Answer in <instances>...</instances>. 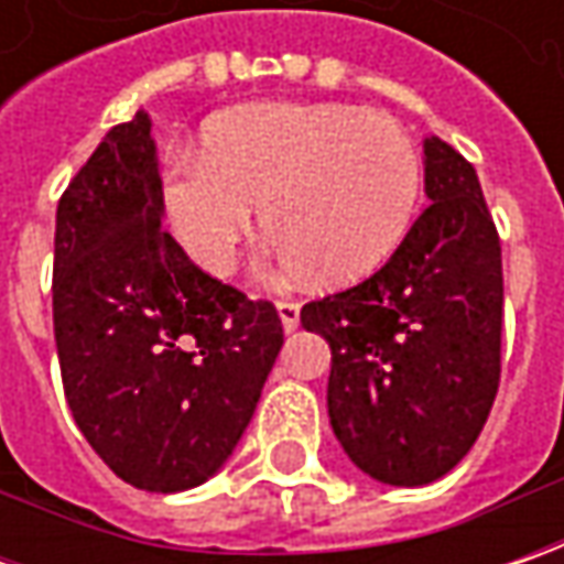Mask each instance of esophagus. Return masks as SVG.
<instances>
[{"instance_id": "1", "label": "esophagus", "mask_w": 564, "mask_h": 564, "mask_svg": "<svg viewBox=\"0 0 564 564\" xmlns=\"http://www.w3.org/2000/svg\"><path fill=\"white\" fill-rule=\"evenodd\" d=\"M275 311H279V319H282V329L285 333H294L301 326V304L297 301H279Z\"/></svg>"}]
</instances>
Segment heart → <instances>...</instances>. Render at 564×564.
Here are the masks:
<instances>
[{"instance_id": "1", "label": "heart", "mask_w": 564, "mask_h": 564, "mask_svg": "<svg viewBox=\"0 0 564 564\" xmlns=\"http://www.w3.org/2000/svg\"><path fill=\"white\" fill-rule=\"evenodd\" d=\"M421 185V153L395 119L345 102L263 99L206 121L200 153H178L165 169L163 209L187 257L228 275L260 206L272 263L338 289L399 250Z\"/></svg>"}]
</instances>
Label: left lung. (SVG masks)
Listing matches in <instances>:
<instances>
[{
    "label": "left lung",
    "instance_id": "1",
    "mask_svg": "<svg viewBox=\"0 0 564 564\" xmlns=\"http://www.w3.org/2000/svg\"><path fill=\"white\" fill-rule=\"evenodd\" d=\"M430 206L386 267L311 301L301 326L329 341V423L389 487L440 480L477 443L499 389L502 248L474 165L423 138Z\"/></svg>",
    "mask_w": 564,
    "mask_h": 564
}]
</instances>
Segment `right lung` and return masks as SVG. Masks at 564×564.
<instances>
[{"label":"right lung","instance_id":"obj_1","mask_svg":"<svg viewBox=\"0 0 564 564\" xmlns=\"http://www.w3.org/2000/svg\"><path fill=\"white\" fill-rule=\"evenodd\" d=\"M150 128L143 109L116 124L58 200L53 326L84 440L124 484L182 492L241 443L282 323L163 231Z\"/></svg>","mask_w":564,"mask_h":564}]
</instances>
